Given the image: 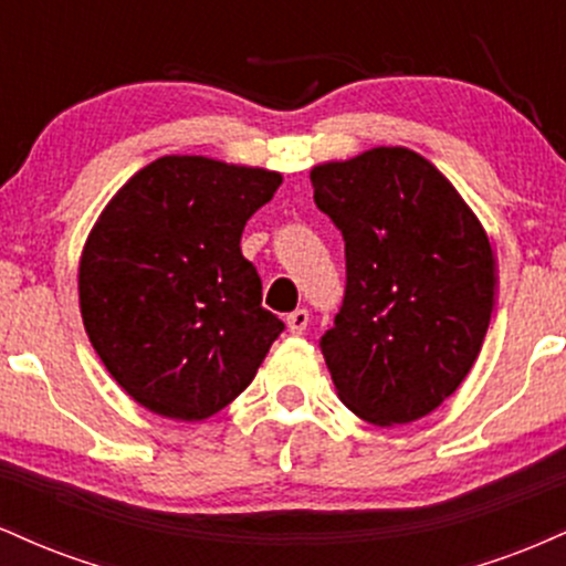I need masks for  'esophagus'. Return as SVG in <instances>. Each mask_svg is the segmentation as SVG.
Listing matches in <instances>:
<instances>
[{"label": "esophagus", "instance_id": "34e87169", "mask_svg": "<svg viewBox=\"0 0 566 566\" xmlns=\"http://www.w3.org/2000/svg\"><path fill=\"white\" fill-rule=\"evenodd\" d=\"M308 311L305 308H295L292 311V314H287V327H290V333L292 335H303L305 333V327H308Z\"/></svg>", "mask_w": 566, "mask_h": 566}]
</instances>
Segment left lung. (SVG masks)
Instances as JSON below:
<instances>
[{
  "label": "left lung",
  "mask_w": 566,
  "mask_h": 566,
  "mask_svg": "<svg viewBox=\"0 0 566 566\" xmlns=\"http://www.w3.org/2000/svg\"><path fill=\"white\" fill-rule=\"evenodd\" d=\"M311 186L346 242V295L319 340L337 396L375 426L426 418L482 350L497 284L490 239L409 148L327 161Z\"/></svg>",
  "instance_id": "1"
}]
</instances>
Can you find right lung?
I'll return each instance as SVG.
<instances>
[{
    "instance_id": "right-lung-1",
    "label": "right lung",
    "mask_w": 566,
    "mask_h": 566,
    "mask_svg": "<svg viewBox=\"0 0 566 566\" xmlns=\"http://www.w3.org/2000/svg\"><path fill=\"white\" fill-rule=\"evenodd\" d=\"M279 184L261 167L161 157L101 212L80 263L82 322L140 407L205 420L255 378L284 322L239 242Z\"/></svg>"
}]
</instances>
